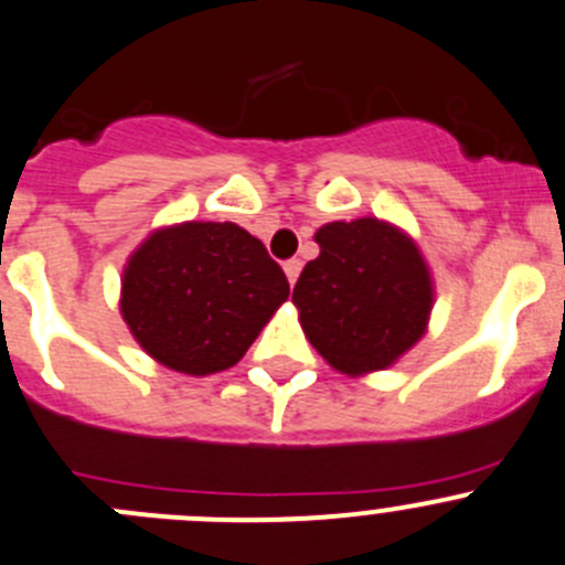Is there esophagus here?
I'll list each match as a JSON object with an SVG mask.
<instances>
[{"label": "esophagus", "mask_w": 565, "mask_h": 565, "mask_svg": "<svg viewBox=\"0 0 565 565\" xmlns=\"http://www.w3.org/2000/svg\"><path fill=\"white\" fill-rule=\"evenodd\" d=\"M282 268H286L288 282H291V286H294V282H297V279H299V271H302V260L291 257V260H286V266H282Z\"/></svg>", "instance_id": "obj_1"}]
</instances>
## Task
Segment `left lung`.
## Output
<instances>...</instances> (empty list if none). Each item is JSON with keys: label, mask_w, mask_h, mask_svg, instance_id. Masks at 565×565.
<instances>
[{"label": "left lung", "mask_w": 565, "mask_h": 565, "mask_svg": "<svg viewBox=\"0 0 565 565\" xmlns=\"http://www.w3.org/2000/svg\"><path fill=\"white\" fill-rule=\"evenodd\" d=\"M294 286L308 341L343 374L391 366L427 330L433 279L416 244L380 218L332 222Z\"/></svg>", "instance_id": "8db88e82"}]
</instances>
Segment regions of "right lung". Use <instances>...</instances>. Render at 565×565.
Here are the masks:
<instances>
[{"instance_id":"obj_1","label":"right lung","mask_w":565,"mask_h":565,"mask_svg":"<svg viewBox=\"0 0 565 565\" xmlns=\"http://www.w3.org/2000/svg\"><path fill=\"white\" fill-rule=\"evenodd\" d=\"M288 291L255 235L233 222H185L130 257L121 316L158 363L202 377L235 366Z\"/></svg>"}]
</instances>
